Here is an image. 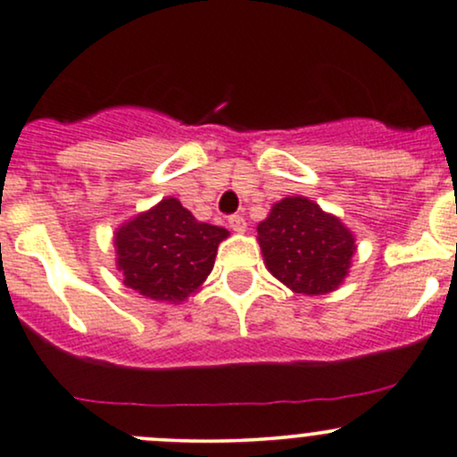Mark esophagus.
<instances>
[{
    "mask_svg": "<svg viewBox=\"0 0 457 457\" xmlns=\"http://www.w3.org/2000/svg\"><path fill=\"white\" fill-rule=\"evenodd\" d=\"M228 225L234 229V232H238V234L245 232V228H247V223H245V219H243L241 214H232V216H229Z\"/></svg>",
    "mask_w": 457,
    "mask_h": 457,
    "instance_id": "esophagus-1",
    "label": "esophagus"
}]
</instances>
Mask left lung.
Masks as SVG:
<instances>
[{
    "instance_id": "left-lung-1",
    "label": "left lung",
    "mask_w": 457,
    "mask_h": 457,
    "mask_svg": "<svg viewBox=\"0 0 457 457\" xmlns=\"http://www.w3.org/2000/svg\"><path fill=\"white\" fill-rule=\"evenodd\" d=\"M258 243L273 278L306 295L337 289L354 253L350 229L304 196L273 205L258 225Z\"/></svg>"
}]
</instances>
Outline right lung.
Here are the masks:
<instances>
[{
    "label": "right lung",
    "instance_id": "1",
    "mask_svg": "<svg viewBox=\"0 0 457 457\" xmlns=\"http://www.w3.org/2000/svg\"><path fill=\"white\" fill-rule=\"evenodd\" d=\"M228 229L199 223L177 199H164L115 232L124 285L151 300L181 302L214 267Z\"/></svg>",
    "mask_w": 457,
    "mask_h": 457
}]
</instances>
